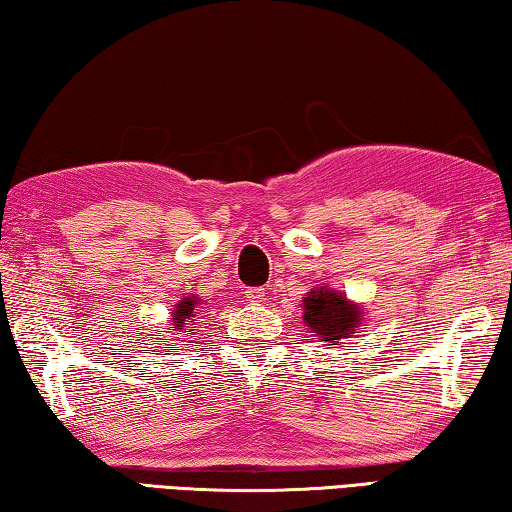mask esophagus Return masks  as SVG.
<instances>
[{"label": "esophagus", "instance_id": "esophagus-1", "mask_svg": "<svg viewBox=\"0 0 512 512\" xmlns=\"http://www.w3.org/2000/svg\"><path fill=\"white\" fill-rule=\"evenodd\" d=\"M244 293H246V298H248L250 302H262V300H264V289L250 287V289H246Z\"/></svg>", "mask_w": 512, "mask_h": 512}]
</instances>
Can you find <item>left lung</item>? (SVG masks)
<instances>
[{
	"label": "left lung",
	"instance_id": "1",
	"mask_svg": "<svg viewBox=\"0 0 512 512\" xmlns=\"http://www.w3.org/2000/svg\"><path fill=\"white\" fill-rule=\"evenodd\" d=\"M366 309L345 293L329 287H314L302 298V320L311 336L325 345H341L366 329Z\"/></svg>",
	"mask_w": 512,
	"mask_h": 512
}]
</instances>
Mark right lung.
I'll return each instance as SVG.
<instances>
[{"mask_svg": "<svg viewBox=\"0 0 512 512\" xmlns=\"http://www.w3.org/2000/svg\"><path fill=\"white\" fill-rule=\"evenodd\" d=\"M205 302L196 296V293H192V296H185L180 298L176 305H173L171 309V320L169 325L173 327V332H183L185 327H192L196 325V314H201ZM189 332H194V329H189Z\"/></svg>", "mask_w": 512, "mask_h": 512, "instance_id": "obj_1", "label": "right lung"}]
</instances>
